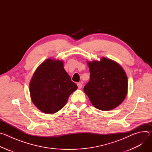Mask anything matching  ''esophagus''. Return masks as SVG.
<instances>
[{"instance_id":"1","label":"esophagus","mask_w":152,"mask_h":152,"mask_svg":"<svg viewBox=\"0 0 152 152\" xmlns=\"http://www.w3.org/2000/svg\"><path fill=\"white\" fill-rule=\"evenodd\" d=\"M77 86H78L79 88H82V83L79 82V83H77Z\"/></svg>"}]
</instances>
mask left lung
Segmentation results:
<instances>
[{"mask_svg":"<svg viewBox=\"0 0 152 152\" xmlns=\"http://www.w3.org/2000/svg\"><path fill=\"white\" fill-rule=\"evenodd\" d=\"M90 79L83 88L93 105L102 111H110L120 105L127 92V77L120 65L102 58L88 62Z\"/></svg>","mask_w":152,"mask_h":152,"instance_id":"left-lung-1","label":"left lung"}]
</instances>
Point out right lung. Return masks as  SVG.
<instances>
[{
	"mask_svg": "<svg viewBox=\"0 0 152 152\" xmlns=\"http://www.w3.org/2000/svg\"><path fill=\"white\" fill-rule=\"evenodd\" d=\"M77 88V85L64 70L63 62L50 59L38 67L29 86L32 102L46 114H53L61 110Z\"/></svg>",
	"mask_w": 152,
	"mask_h": 152,
	"instance_id": "1",
	"label": "right lung"
}]
</instances>
